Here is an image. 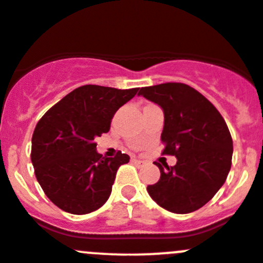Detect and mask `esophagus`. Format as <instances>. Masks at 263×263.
<instances>
[{"label": "esophagus", "instance_id": "esophagus-1", "mask_svg": "<svg viewBox=\"0 0 263 263\" xmlns=\"http://www.w3.org/2000/svg\"><path fill=\"white\" fill-rule=\"evenodd\" d=\"M132 162L135 164V166H142V164L144 163V162L140 161V159H137V158H132Z\"/></svg>", "mask_w": 263, "mask_h": 263}]
</instances>
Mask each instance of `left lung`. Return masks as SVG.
<instances>
[{
  "label": "left lung",
  "instance_id": "obj_1",
  "mask_svg": "<svg viewBox=\"0 0 263 263\" xmlns=\"http://www.w3.org/2000/svg\"><path fill=\"white\" fill-rule=\"evenodd\" d=\"M138 95L162 107V154L177 158L173 167L156 163L161 177L148 185V194L168 212L187 214L200 209L231 171L233 140L223 116L206 97L185 83L142 87Z\"/></svg>",
  "mask_w": 263,
  "mask_h": 263
}]
</instances>
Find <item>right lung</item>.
Wrapping results in <instances>:
<instances>
[{
	"label": "right lung",
	"mask_w": 263,
	"mask_h": 263,
	"mask_svg": "<svg viewBox=\"0 0 263 263\" xmlns=\"http://www.w3.org/2000/svg\"><path fill=\"white\" fill-rule=\"evenodd\" d=\"M138 90L81 86L37 121L31 162L37 182L59 209L82 215L107 201L116 171L130 157L121 152L114 158L102 157L95 139L110 130L112 116Z\"/></svg>",
	"instance_id": "obj_1"
}]
</instances>
